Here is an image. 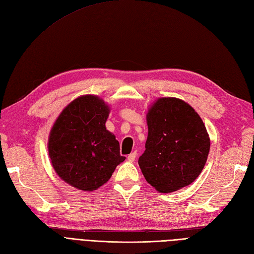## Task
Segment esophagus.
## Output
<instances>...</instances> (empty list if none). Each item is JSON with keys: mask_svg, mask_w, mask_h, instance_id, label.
<instances>
[{"mask_svg": "<svg viewBox=\"0 0 254 254\" xmlns=\"http://www.w3.org/2000/svg\"><path fill=\"white\" fill-rule=\"evenodd\" d=\"M135 158H136V151H133V152L130 153V155L127 157V160L129 161V162H133V161L135 160Z\"/></svg>", "mask_w": 254, "mask_h": 254, "instance_id": "esophagus-1", "label": "esophagus"}]
</instances>
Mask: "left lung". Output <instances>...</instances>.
Returning <instances> with one entry per match:
<instances>
[{"label": "left lung", "instance_id": "obj_1", "mask_svg": "<svg viewBox=\"0 0 254 254\" xmlns=\"http://www.w3.org/2000/svg\"><path fill=\"white\" fill-rule=\"evenodd\" d=\"M148 136L139 158L151 187L172 193L200 175L210 151V137L199 114L182 99L161 97L146 114Z\"/></svg>", "mask_w": 254, "mask_h": 254}]
</instances>
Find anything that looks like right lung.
Returning <instances> with one entry per match:
<instances>
[{
    "mask_svg": "<svg viewBox=\"0 0 254 254\" xmlns=\"http://www.w3.org/2000/svg\"><path fill=\"white\" fill-rule=\"evenodd\" d=\"M110 108L96 95H82L59 114L49 136V155L56 174L86 191L101 188L125 160L115 135L106 129Z\"/></svg>",
    "mask_w": 254,
    "mask_h": 254,
    "instance_id": "right-lung-1",
    "label": "right lung"
}]
</instances>
